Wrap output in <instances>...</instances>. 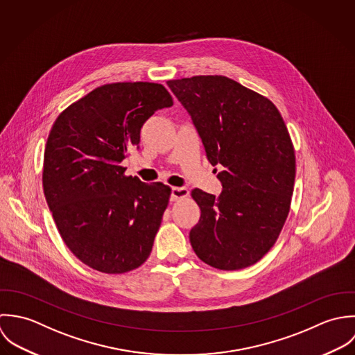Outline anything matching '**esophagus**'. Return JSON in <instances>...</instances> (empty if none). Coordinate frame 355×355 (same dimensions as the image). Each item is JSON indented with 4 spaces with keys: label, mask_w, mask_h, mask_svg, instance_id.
<instances>
[{
    "label": "esophagus",
    "mask_w": 355,
    "mask_h": 355,
    "mask_svg": "<svg viewBox=\"0 0 355 355\" xmlns=\"http://www.w3.org/2000/svg\"><path fill=\"white\" fill-rule=\"evenodd\" d=\"M189 196V191L187 188H173L171 189V202H178L184 198H188Z\"/></svg>",
    "instance_id": "obj_1"
}]
</instances>
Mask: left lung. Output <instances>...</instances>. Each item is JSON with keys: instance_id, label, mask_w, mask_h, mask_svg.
<instances>
[{"instance_id": "1", "label": "left lung", "mask_w": 355, "mask_h": 355, "mask_svg": "<svg viewBox=\"0 0 355 355\" xmlns=\"http://www.w3.org/2000/svg\"><path fill=\"white\" fill-rule=\"evenodd\" d=\"M167 85L191 114L209 162L223 167L219 196L191 193L202 211L192 248L219 270L252 266L277 241L291 209L296 162L283 116L268 97L223 75Z\"/></svg>"}]
</instances>
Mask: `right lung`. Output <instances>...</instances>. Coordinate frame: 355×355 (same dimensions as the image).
Instances as JSON below:
<instances>
[{"instance_id": "obj_1", "label": "right lung", "mask_w": 355, "mask_h": 355, "mask_svg": "<svg viewBox=\"0 0 355 355\" xmlns=\"http://www.w3.org/2000/svg\"><path fill=\"white\" fill-rule=\"evenodd\" d=\"M171 105L160 83H107L69 105L51 129L45 199L69 250L97 272H132L152 251L171 188L126 175L121 162L140 144L146 119Z\"/></svg>"}]
</instances>
